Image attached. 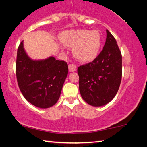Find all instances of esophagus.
Returning a JSON list of instances; mask_svg holds the SVG:
<instances>
[{"mask_svg": "<svg viewBox=\"0 0 147 147\" xmlns=\"http://www.w3.org/2000/svg\"><path fill=\"white\" fill-rule=\"evenodd\" d=\"M69 70L70 72H74L76 70V66L74 64H69Z\"/></svg>", "mask_w": 147, "mask_h": 147, "instance_id": "34e87169", "label": "esophagus"}]
</instances>
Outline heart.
Masks as SVG:
<instances>
[{
  "label": "heart",
  "mask_w": 147,
  "mask_h": 147,
  "mask_svg": "<svg viewBox=\"0 0 147 147\" xmlns=\"http://www.w3.org/2000/svg\"><path fill=\"white\" fill-rule=\"evenodd\" d=\"M61 42L67 47H73V53L80 62L89 63L100 53L102 45L101 34L97 30H67L59 36Z\"/></svg>",
  "instance_id": "obj_1"
}]
</instances>
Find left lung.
Returning a JSON list of instances; mask_svg holds the SVG:
<instances>
[{
    "mask_svg": "<svg viewBox=\"0 0 147 147\" xmlns=\"http://www.w3.org/2000/svg\"><path fill=\"white\" fill-rule=\"evenodd\" d=\"M103 50L92 62L78 68L82 99L92 106H104L117 94L122 76V57L117 41L106 30Z\"/></svg>",
    "mask_w": 147,
    "mask_h": 147,
    "instance_id": "obj_1",
    "label": "left lung"
}]
</instances>
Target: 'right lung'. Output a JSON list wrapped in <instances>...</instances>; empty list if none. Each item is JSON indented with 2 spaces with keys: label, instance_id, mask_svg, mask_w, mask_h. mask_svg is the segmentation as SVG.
<instances>
[{
  "label": "right lung",
  "instance_id": "right-lung-1",
  "mask_svg": "<svg viewBox=\"0 0 147 147\" xmlns=\"http://www.w3.org/2000/svg\"><path fill=\"white\" fill-rule=\"evenodd\" d=\"M16 73L19 88L26 100L38 108H48L60 97L68 74V65L53 57L32 59L22 41L18 48Z\"/></svg>",
  "mask_w": 147,
  "mask_h": 147
}]
</instances>
